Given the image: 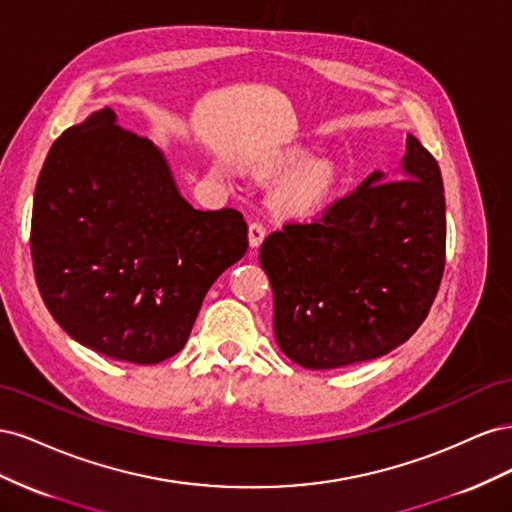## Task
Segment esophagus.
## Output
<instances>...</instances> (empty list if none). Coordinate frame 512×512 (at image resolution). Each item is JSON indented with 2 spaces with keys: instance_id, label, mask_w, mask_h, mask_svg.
Instances as JSON below:
<instances>
[{
  "instance_id": "obj_1",
  "label": "esophagus",
  "mask_w": 512,
  "mask_h": 512,
  "mask_svg": "<svg viewBox=\"0 0 512 512\" xmlns=\"http://www.w3.org/2000/svg\"><path fill=\"white\" fill-rule=\"evenodd\" d=\"M265 235H267V230L260 222H252L250 228H247V237H250L252 247H258L262 241H265Z\"/></svg>"
}]
</instances>
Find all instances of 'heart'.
<instances>
[{
	"instance_id": "1",
	"label": "heart",
	"mask_w": 512,
	"mask_h": 512,
	"mask_svg": "<svg viewBox=\"0 0 512 512\" xmlns=\"http://www.w3.org/2000/svg\"><path fill=\"white\" fill-rule=\"evenodd\" d=\"M335 173L324 160H307L288 168L277 181L273 200L284 213L309 215L327 205L333 192Z\"/></svg>"
}]
</instances>
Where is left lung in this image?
Here are the masks:
<instances>
[{
  "instance_id": "obj_1",
  "label": "left lung",
  "mask_w": 512,
  "mask_h": 512,
  "mask_svg": "<svg viewBox=\"0 0 512 512\" xmlns=\"http://www.w3.org/2000/svg\"><path fill=\"white\" fill-rule=\"evenodd\" d=\"M401 173L384 181L376 170L312 222L262 241L275 339L297 365L378 359L427 318L446 262V207L440 166L412 134Z\"/></svg>"
}]
</instances>
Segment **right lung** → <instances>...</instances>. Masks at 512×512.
Segmentation results:
<instances>
[{
  "label": "right lung",
  "mask_w": 512,
  "mask_h": 512,
  "mask_svg": "<svg viewBox=\"0 0 512 512\" xmlns=\"http://www.w3.org/2000/svg\"><path fill=\"white\" fill-rule=\"evenodd\" d=\"M36 284L57 324L117 361L177 354L211 284L247 250L237 209L198 211L111 108L53 143L34 194Z\"/></svg>",
  "instance_id": "1"
}]
</instances>
